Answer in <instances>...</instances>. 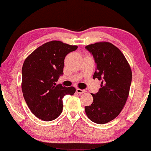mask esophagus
I'll return each mask as SVG.
<instances>
[{"label": "esophagus", "mask_w": 151, "mask_h": 151, "mask_svg": "<svg viewBox=\"0 0 151 151\" xmlns=\"http://www.w3.org/2000/svg\"><path fill=\"white\" fill-rule=\"evenodd\" d=\"M76 92H77V93H79V94H81V93H84L85 90L80 89V88H77V89H76Z\"/></svg>", "instance_id": "1"}]
</instances>
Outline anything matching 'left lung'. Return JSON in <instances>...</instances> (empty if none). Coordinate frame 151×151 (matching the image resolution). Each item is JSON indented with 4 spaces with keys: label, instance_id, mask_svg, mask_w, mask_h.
I'll use <instances>...</instances> for the list:
<instances>
[{
    "label": "left lung",
    "instance_id": "1",
    "mask_svg": "<svg viewBox=\"0 0 151 151\" xmlns=\"http://www.w3.org/2000/svg\"><path fill=\"white\" fill-rule=\"evenodd\" d=\"M85 48L96 64L93 79L101 81V88L92 93L93 101L85 107L88 117L97 124H105L117 117L127 100L132 74L124 55L108 42H99Z\"/></svg>",
    "mask_w": 151,
    "mask_h": 151
}]
</instances>
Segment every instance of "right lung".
<instances>
[{"instance_id":"1","label":"right lung","mask_w":151,"mask_h":151,"mask_svg":"<svg viewBox=\"0 0 151 151\" xmlns=\"http://www.w3.org/2000/svg\"><path fill=\"white\" fill-rule=\"evenodd\" d=\"M77 49V46L52 41L36 48L24 60L22 90L29 108L36 117L46 122L56 119L63 111V97L75 93L74 87L55 83L63 74L66 55Z\"/></svg>"}]
</instances>
